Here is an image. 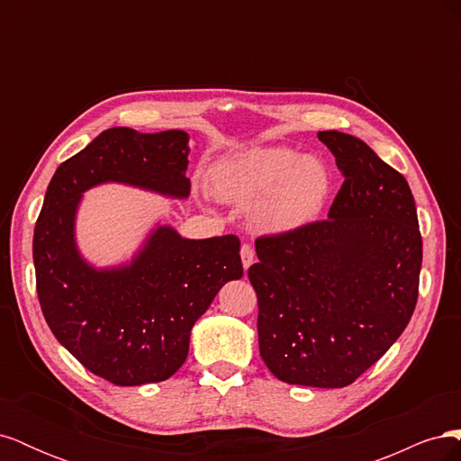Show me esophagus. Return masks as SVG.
<instances>
[{
  "instance_id": "obj_1",
  "label": "esophagus",
  "mask_w": 461,
  "mask_h": 461,
  "mask_svg": "<svg viewBox=\"0 0 461 461\" xmlns=\"http://www.w3.org/2000/svg\"><path fill=\"white\" fill-rule=\"evenodd\" d=\"M240 258H242V265H244V269H248L249 265L254 263V258H256V254H254V248L249 246V244H244V246L240 248Z\"/></svg>"
}]
</instances>
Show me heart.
<instances>
[{
    "instance_id": "heart-1",
    "label": "heart",
    "mask_w": 461,
    "mask_h": 461,
    "mask_svg": "<svg viewBox=\"0 0 461 461\" xmlns=\"http://www.w3.org/2000/svg\"><path fill=\"white\" fill-rule=\"evenodd\" d=\"M209 185L215 196L254 206L252 222L265 234H290L312 225L332 188L327 163L285 146L252 148L213 167Z\"/></svg>"
}]
</instances>
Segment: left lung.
Returning a JSON list of instances; mask_svg holds the SVG:
<instances>
[{"label": "left lung", "mask_w": 461, "mask_h": 461, "mask_svg": "<svg viewBox=\"0 0 461 461\" xmlns=\"http://www.w3.org/2000/svg\"><path fill=\"white\" fill-rule=\"evenodd\" d=\"M344 185L329 219L256 240L259 354L288 384H352L408 327L423 242L408 180L359 138L321 131Z\"/></svg>", "instance_id": "obj_1"}]
</instances>
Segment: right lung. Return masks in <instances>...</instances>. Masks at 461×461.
<instances>
[{
	"mask_svg": "<svg viewBox=\"0 0 461 461\" xmlns=\"http://www.w3.org/2000/svg\"><path fill=\"white\" fill-rule=\"evenodd\" d=\"M188 153L185 131L107 129L58 167L36 221L41 313L82 366L119 386L165 381L185 364L194 323L222 285L244 273L240 240H190L156 225L131 261L94 267L77 246L78 205L82 194L105 183L185 200Z\"/></svg>",
	"mask_w": 461,
	"mask_h": 461,
	"instance_id": "right-lung-1",
	"label": "right lung"
}]
</instances>
